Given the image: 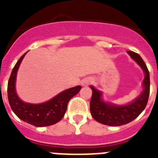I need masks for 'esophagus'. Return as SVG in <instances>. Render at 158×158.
<instances>
[{
  "instance_id": "34e87169",
  "label": "esophagus",
  "mask_w": 158,
  "mask_h": 158,
  "mask_svg": "<svg viewBox=\"0 0 158 158\" xmlns=\"http://www.w3.org/2000/svg\"><path fill=\"white\" fill-rule=\"evenodd\" d=\"M92 82H93V79H91V78H90V77H88V78H86V79H83L81 83L83 86L87 87V86L90 85L91 83H92Z\"/></svg>"
}]
</instances>
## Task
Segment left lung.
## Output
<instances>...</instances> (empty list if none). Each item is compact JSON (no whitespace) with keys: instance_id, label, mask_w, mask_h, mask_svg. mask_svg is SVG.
Instances as JSON below:
<instances>
[{"instance_id":"left-lung-1","label":"left lung","mask_w":158,"mask_h":158,"mask_svg":"<svg viewBox=\"0 0 158 158\" xmlns=\"http://www.w3.org/2000/svg\"><path fill=\"white\" fill-rule=\"evenodd\" d=\"M128 54L136 61L144 71L143 81L144 91L137 99L131 104L124 106H117L104 103L101 99V92L95 89L92 86L90 110L92 117L96 121L109 126H120L135 120L143 112L148 103L149 96L150 79L149 72L142 58L133 51H128Z\"/></svg>"}]
</instances>
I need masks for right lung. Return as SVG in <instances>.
<instances>
[{
	"mask_svg": "<svg viewBox=\"0 0 158 158\" xmlns=\"http://www.w3.org/2000/svg\"><path fill=\"white\" fill-rule=\"evenodd\" d=\"M26 54L25 53L17 62L9 77L7 88L9 105L18 118L34 126L45 127L56 124L63 119L67 111L68 102L79 92L81 86L65 90L46 103L39 104L24 103L16 93L15 80L20 63Z\"/></svg>",
	"mask_w": 158,
	"mask_h": 158,
	"instance_id": "1",
	"label": "right lung"
}]
</instances>
